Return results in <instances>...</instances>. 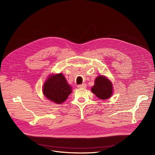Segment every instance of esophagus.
Returning <instances> with one entry per match:
<instances>
[{
	"instance_id": "obj_1",
	"label": "esophagus",
	"mask_w": 155,
	"mask_h": 155,
	"mask_svg": "<svg viewBox=\"0 0 155 155\" xmlns=\"http://www.w3.org/2000/svg\"><path fill=\"white\" fill-rule=\"evenodd\" d=\"M77 87L79 88H85L87 87V85L85 84H81V85H78Z\"/></svg>"
}]
</instances>
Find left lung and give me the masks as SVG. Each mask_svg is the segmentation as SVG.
Here are the masks:
<instances>
[{
  "instance_id": "1",
  "label": "left lung",
  "mask_w": 155,
  "mask_h": 155,
  "mask_svg": "<svg viewBox=\"0 0 155 155\" xmlns=\"http://www.w3.org/2000/svg\"><path fill=\"white\" fill-rule=\"evenodd\" d=\"M91 91L99 99H107L112 95V85L107 78L101 75L96 78Z\"/></svg>"
}]
</instances>
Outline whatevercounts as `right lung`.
I'll return each instance as SVG.
<instances>
[{
    "mask_svg": "<svg viewBox=\"0 0 155 155\" xmlns=\"http://www.w3.org/2000/svg\"><path fill=\"white\" fill-rule=\"evenodd\" d=\"M43 91L46 98L56 104H61L71 93V87L61 73H59L51 75L47 79Z\"/></svg>",
    "mask_w": 155,
    "mask_h": 155,
    "instance_id": "obj_1",
    "label": "right lung"
}]
</instances>
